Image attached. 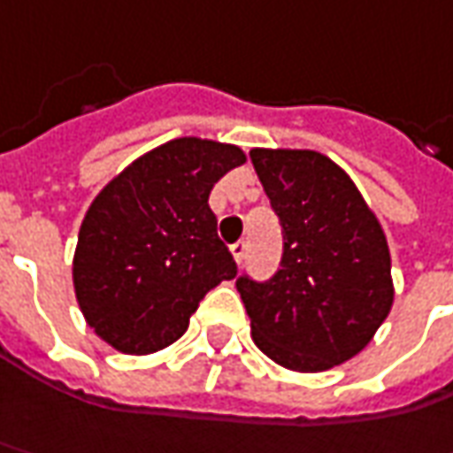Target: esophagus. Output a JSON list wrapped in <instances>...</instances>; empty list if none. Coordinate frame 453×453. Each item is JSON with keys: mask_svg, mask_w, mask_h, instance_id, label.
<instances>
[{"mask_svg": "<svg viewBox=\"0 0 453 453\" xmlns=\"http://www.w3.org/2000/svg\"><path fill=\"white\" fill-rule=\"evenodd\" d=\"M230 253H233V257H235V263L241 265L242 260H245V253H248V242L245 241H238L230 245Z\"/></svg>", "mask_w": 453, "mask_h": 453, "instance_id": "34e87169", "label": "esophagus"}]
</instances>
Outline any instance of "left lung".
Returning <instances> with one entry per match:
<instances>
[{
  "mask_svg": "<svg viewBox=\"0 0 453 453\" xmlns=\"http://www.w3.org/2000/svg\"><path fill=\"white\" fill-rule=\"evenodd\" d=\"M250 160L283 227L278 273L235 280L253 341L278 366L328 371L364 351L391 311L383 227L331 157L256 148Z\"/></svg>",
  "mask_w": 453,
  "mask_h": 453,
  "instance_id": "left-lung-1",
  "label": "left lung"
}]
</instances>
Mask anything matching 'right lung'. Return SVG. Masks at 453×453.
Listing matches in <instances>:
<instances>
[{
  "instance_id": "obj_1",
  "label": "right lung",
  "mask_w": 453,
  "mask_h": 453,
  "mask_svg": "<svg viewBox=\"0 0 453 453\" xmlns=\"http://www.w3.org/2000/svg\"><path fill=\"white\" fill-rule=\"evenodd\" d=\"M242 163L235 145L178 137L127 165L92 200L72 280L104 343L130 356L160 351L188 331L208 290L235 278L208 197Z\"/></svg>"
}]
</instances>
